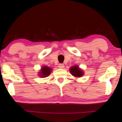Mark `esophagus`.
Instances as JSON below:
<instances>
[{
  "instance_id": "obj_1",
  "label": "esophagus",
  "mask_w": 122,
  "mask_h": 122,
  "mask_svg": "<svg viewBox=\"0 0 122 122\" xmlns=\"http://www.w3.org/2000/svg\"><path fill=\"white\" fill-rule=\"evenodd\" d=\"M58 67L59 68H61V69H63V68H64V65L61 63V64H59V65H58Z\"/></svg>"
}]
</instances>
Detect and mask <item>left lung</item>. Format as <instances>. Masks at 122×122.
Here are the masks:
<instances>
[{"label":"left lung","instance_id":"8db88e82","mask_svg":"<svg viewBox=\"0 0 122 122\" xmlns=\"http://www.w3.org/2000/svg\"><path fill=\"white\" fill-rule=\"evenodd\" d=\"M70 71L73 76H76V77H81L83 75V71L76 66H71L70 69Z\"/></svg>","mask_w":122,"mask_h":122}]
</instances>
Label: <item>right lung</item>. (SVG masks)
Listing matches in <instances>:
<instances>
[{
	"label": "right lung",
	"instance_id": "1",
	"mask_svg": "<svg viewBox=\"0 0 122 122\" xmlns=\"http://www.w3.org/2000/svg\"><path fill=\"white\" fill-rule=\"evenodd\" d=\"M51 69L49 67H48V66H43V67L41 68V71L39 72V76H42V77H46V76H48L50 74H51Z\"/></svg>",
	"mask_w": 122,
	"mask_h": 122
}]
</instances>
